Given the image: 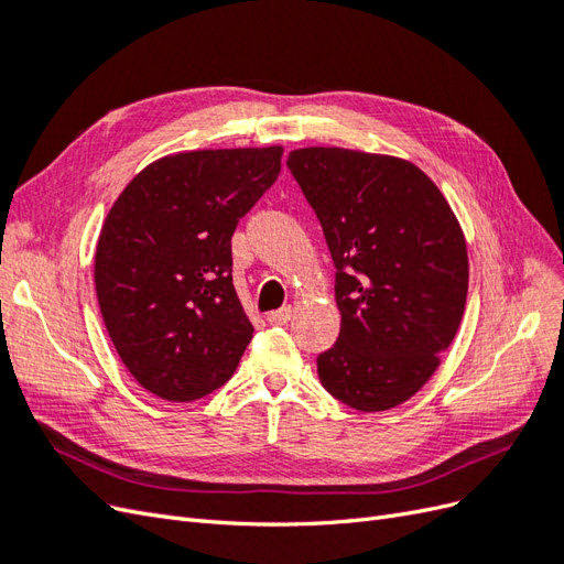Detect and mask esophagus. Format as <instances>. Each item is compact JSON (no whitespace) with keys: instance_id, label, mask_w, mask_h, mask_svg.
<instances>
[{"instance_id":"esophagus-1","label":"esophagus","mask_w":564,"mask_h":564,"mask_svg":"<svg viewBox=\"0 0 564 564\" xmlns=\"http://www.w3.org/2000/svg\"><path fill=\"white\" fill-rule=\"evenodd\" d=\"M292 308H289V305H284V308H280V311H272V313H268V322L270 324H286L289 319H292Z\"/></svg>"}]
</instances>
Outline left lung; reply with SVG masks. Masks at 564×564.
Here are the masks:
<instances>
[{"label": "left lung", "mask_w": 564, "mask_h": 564, "mask_svg": "<svg viewBox=\"0 0 564 564\" xmlns=\"http://www.w3.org/2000/svg\"><path fill=\"white\" fill-rule=\"evenodd\" d=\"M336 268V344L317 355L324 390L383 412L433 377L468 294V253L447 199L419 166L344 148L289 152Z\"/></svg>", "instance_id": "left-lung-1"}]
</instances>
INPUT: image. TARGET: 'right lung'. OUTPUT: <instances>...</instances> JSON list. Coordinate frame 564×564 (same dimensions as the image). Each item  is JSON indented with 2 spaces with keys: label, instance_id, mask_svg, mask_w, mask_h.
Segmentation results:
<instances>
[{
  "label": "right lung",
  "instance_id": "obj_1",
  "mask_svg": "<svg viewBox=\"0 0 564 564\" xmlns=\"http://www.w3.org/2000/svg\"><path fill=\"white\" fill-rule=\"evenodd\" d=\"M282 148L195 150L145 166L96 247V294L115 350L152 395L224 386L253 327L232 286V232L278 181Z\"/></svg>",
  "mask_w": 564,
  "mask_h": 564
}]
</instances>
